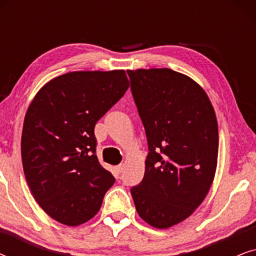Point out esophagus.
<instances>
[{"label": "esophagus", "mask_w": 256, "mask_h": 256, "mask_svg": "<svg viewBox=\"0 0 256 256\" xmlns=\"http://www.w3.org/2000/svg\"><path fill=\"white\" fill-rule=\"evenodd\" d=\"M124 164H120V166H118L116 168H115V171H116L118 174H120L122 171H124Z\"/></svg>", "instance_id": "esophagus-1"}]
</instances>
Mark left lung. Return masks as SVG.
Wrapping results in <instances>:
<instances>
[{"instance_id":"8db88e82","label":"left lung","mask_w":256,"mask_h":256,"mask_svg":"<svg viewBox=\"0 0 256 256\" xmlns=\"http://www.w3.org/2000/svg\"><path fill=\"white\" fill-rule=\"evenodd\" d=\"M144 126V177L130 188L138 216L156 228L190 216L211 188L218 160V122L205 90L170 68L127 71Z\"/></svg>"}]
</instances>
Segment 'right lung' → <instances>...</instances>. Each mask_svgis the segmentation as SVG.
<instances>
[{"label": "right lung", "mask_w": 256, "mask_h": 256, "mask_svg": "<svg viewBox=\"0 0 256 256\" xmlns=\"http://www.w3.org/2000/svg\"><path fill=\"white\" fill-rule=\"evenodd\" d=\"M128 87L124 70L70 72L45 84L28 108L24 174L38 205L58 222H88L114 184L96 157L94 127Z\"/></svg>", "instance_id": "add662e5"}]
</instances>
